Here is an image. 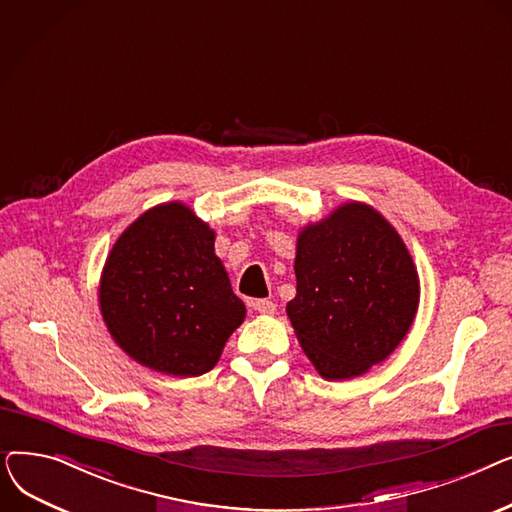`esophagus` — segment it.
<instances>
[{
	"mask_svg": "<svg viewBox=\"0 0 512 512\" xmlns=\"http://www.w3.org/2000/svg\"><path fill=\"white\" fill-rule=\"evenodd\" d=\"M251 307H253L257 313H261V315H272V313L276 311V305H274L272 301H267V299H257V301L251 303Z\"/></svg>",
	"mask_w": 512,
	"mask_h": 512,
	"instance_id": "34e87169",
	"label": "esophagus"
}]
</instances>
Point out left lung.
I'll use <instances>...</instances> for the list:
<instances>
[{
	"instance_id": "1",
	"label": "left lung",
	"mask_w": 512,
	"mask_h": 512,
	"mask_svg": "<svg viewBox=\"0 0 512 512\" xmlns=\"http://www.w3.org/2000/svg\"><path fill=\"white\" fill-rule=\"evenodd\" d=\"M290 324L321 378L351 380L382 363L409 334L419 276L382 213L351 201L297 238Z\"/></svg>"
}]
</instances>
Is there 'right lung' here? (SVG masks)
I'll return each instance as SVG.
<instances>
[{"instance_id": "right-lung-1", "label": "right lung", "mask_w": 512, "mask_h": 512, "mask_svg": "<svg viewBox=\"0 0 512 512\" xmlns=\"http://www.w3.org/2000/svg\"><path fill=\"white\" fill-rule=\"evenodd\" d=\"M213 240L215 232L178 201L145 211L116 240L99 307L128 357L176 378L203 375L218 363L247 309Z\"/></svg>"}]
</instances>
